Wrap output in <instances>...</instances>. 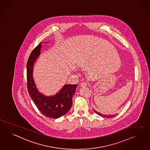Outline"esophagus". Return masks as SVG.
Segmentation results:
<instances>
[{
    "mask_svg": "<svg viewBox=\"0 0 150 150\" xmlns=\"http://www.w3.org/2000/svg\"><path fill=\"white\" fill-rule=\"evenodd\" d=\"M88 86V83L86 81H83L81 84V87H85Z\"/></svg>",
    "mask_w": 150,
    "mask_h": 150,
    "instance_id": "obj_1",
    "label": "esophagus"
}]
</instances>
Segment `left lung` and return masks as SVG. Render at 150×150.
I'll return each mask as SVG.
<instances>
[{
	"instance_id": "left-lung-1",
	"label": "left lung",
	"mask_w": 150,
	"mask_h": 150,
	"mask_svg": "<svg viewBox=\"0 0 150 150\" xmlns=\"http://www.w3.org/2000/svg\"><path fill=\"white\" fill-rule=\"evenodd\" d=\"M95 111L96 112V113H97L98 115L101 116L102 117H105V118H110V117H114V116L116 115H116H104V114H100V112H97V111Z\"/></svg>"
}]
</instances>
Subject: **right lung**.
Listing matches in <instances>:
<instances>
[{"label":"right lung","instance_id":"obj_1","mask_svg":"<svg viewBox=\"0 0 150 150\" xmlns=\"http://www.w3.org/2000/svg\"><path fill=\"white\" fill-rule=\"evenodd\" d=\"M41 43L32 51L27 64V88L35 104L43 115L50 118L58 119L65 115L72 105V97L77 85H65L54 96L46 97L39 93L33 78V69L36 59L40 54Z\"/></svg>","mask_w":150,"mask_h":150}]
</instances>
